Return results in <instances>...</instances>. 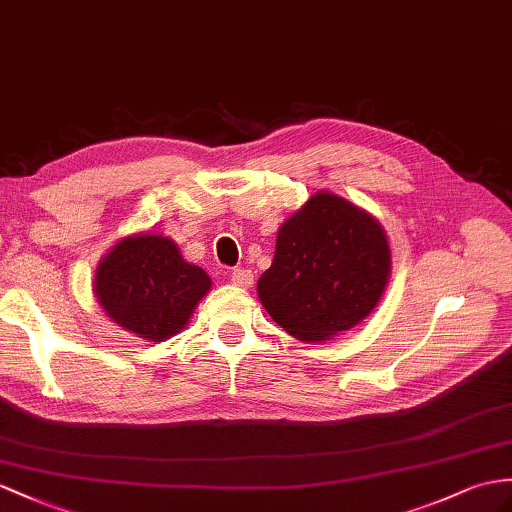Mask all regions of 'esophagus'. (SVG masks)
Instances as JSON below:
<instances>
[{
  "label": "esophagus",
  "mask_w": 512,
  "mask_h": 512,
  "mask_svg": "<svg viewBox=\"0 0 512 512\" xmlns=\"http://www.w3.org/2000/svg\"><path fill=\"white\" fill-rule=\"evenodd\" d=\"M230 280L234 286H243V289H247V286L254 284V273L249 269H234Z\"/></svg>",
  "instance_id": "esophagus-1"
}]
</instances>
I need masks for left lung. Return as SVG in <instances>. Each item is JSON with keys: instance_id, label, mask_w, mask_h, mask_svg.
<instances>
[{"instance_id": "obj_1", "label": "left lung", "mask_w": 512, "mask_h": 512, "mask_svg": "<svg viewBox=\"0 0 512 512\" xmlns=\"http://www.w3.org/2000/svg\"><path fill=\"white\" fill-rule=\"evenodd\" d=\"M391 278V245L376 217L345 197L317 191L286 219L258 299L304 343H326L367 319Z\"/></svg>"}]
</instances>
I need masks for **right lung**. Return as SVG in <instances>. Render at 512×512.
<instances>
[{
  "label": "right lung",
  "mask_w": 512,
  "mask_h": 512,
  "mask_svg": "<svg viewBox=\"0 0 512 512\" xmlns=\"http://www.w3.org/2000/svg\"><path fill=\"white\" fill-rule=\"evenodd\" d=\"M213 282L158 232L123 236L99 260L93 293L119 328L143 341H167L186 328Z\"/></svg>",
  "instance_id": "add662e5"
}]
</instances>
